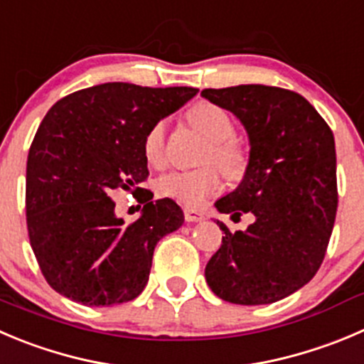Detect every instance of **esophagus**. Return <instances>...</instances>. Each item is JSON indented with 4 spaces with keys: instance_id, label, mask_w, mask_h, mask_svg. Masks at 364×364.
Wrapping results in <instances>:
<instances>
[{
    "instance_id": "1",
    "label": "esophagus",
    "mask_w": 364,
    "mask_h": 364,
    "mask_svg": "<svg viewBox=\"0 0 364 364\" xmlns=\"http://www.w3.org/2000/svg\"><path fill=\"white\" fill-rule=\"evenodd\" d=\"M184 218L186 221H200L203 220V214L200 210L191 209V207H184Z\"/></svg>"
}]
</instances>
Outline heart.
I'll return each instance as SVG.
<instances>
[{
  "mask_svg": "<svg viewBox=\"0 0 364 364\" xmlns=\"http://www.w3.org/2000/svg\"><path fill=\"white\" fill-rule=\"evenodd\" d=\"M193 127L210 141L203 155V162H214L228 178H240L247 168V155L237 144L236 124L230 114L209 102H200L188 110ZM143 155L154 168L166 162V123L157 121L143 137ZM221 186V175L213 164L191 171H169L162 175L155 189L164 198L176 200L188 207L202 205L203 200L216 193Z\"/></svg>",
  "mask_w": 364,
  "mask_h": 364,
  "instance_id": "heart-1",
  "label": "heart"
}]
</instances>
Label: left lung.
Here are the masks:
<instances>
[{"label": "left lung", "mask_w": 364, "mask_h": 364, "mask_svg": "<svg viewBox=\"0 0 364 364\" xmlns=\"http://www.w3.org/2000/svg\"><path fill=\"white\" fill-rule=\"evenodd\" d=\"M203 98L236 114L250 159L236 191L216 202L232 220L252 213L247 230H223L205 266L214 295L240 306L282 300L309 282L323 262L338 210L332 130L299 92L250 84L203 89Z\"/></svg>", "instance_id": "8db88e82"}]
</instances>
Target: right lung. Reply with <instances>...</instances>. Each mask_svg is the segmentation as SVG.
Wrapping results in <instances>:
<instances>
[{
    "instance_id": "1",
    "label": "right lung",
    "mask_w": 364,
    "mask_h": 364,
    "mask_svg": "<svg viewBox=\"0 0 364 364\" xmlns=\"http://www.w3.org/2000/svg\"><path fill=\"white\" fill-rule=\"evenodd\" d=\"M198 92L109 82L58 100L41 121L26 161V227L44 279L84 306L130 302L148 282L155 245L184 223L171 198L151 202L143 137ZM144 205L124 225L112 195Z\"/></svg>"
}]
</instances>
